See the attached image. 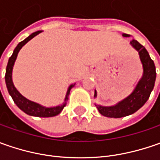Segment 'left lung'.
I'll list each match as a JSON object with an SVG mask.
<instances>
[{
	"label": "left lung",
	"instance_id": "1",
	"mask_svg": "<svg viewBox=\"0 0 160 160\" xmlns=\"http://www.w3.org/2000/svg\"><path fill=\"white\" fill-rule=\"evenodd\" d=\"M123 36L129 37L130 35L123 34ZM130 43L139 53L143 68L142 77L140 79L132 93L127 96L123 101L117 103L116 105L105 107L95 104L99 112L104 117L119 118L136 112L148 101L151 91L154 88V84L156 81V68L153 60L150 57L147 50L137 41L132 40ZM96 97L97 92L94 91V98Z\"/></svg>",
	"mask_w": 160,
	"mask_h": 160
}]
</instances>
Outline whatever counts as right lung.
Here are the masks:
<instances>
[{
  "label": "right lung",
  "instance_id": "obj_1",
  "mask_svg": "<svg viewBox=\"0 0 160 160\" xmlns=\"http://www.w3.org/2000/svg\"><path fill=\"white\" fill-rule=\"evenodd\" d=\"M41 32L42 31L34 32V33L30 34L25 40L20 42L17 45L14 52L12 53V55L10 56V58H9V61H8V65H7V68H6V74H5V82H6V86H7V89H8L9 95L11 96V98L16 103V105L21 110H23L25 113L30 115V116H34V117L50 118V117L57 116L62 111V109L64 108L66 104H67V102L68 100V95L70 93V90L74 87L75 84H71V85L68 86L63 104L56 106V107L47 108L44 107V106H42L40 104L36 103V102L29 101L28 99L21 95L20 92L16 89V87L13 84V82H12V69H13V66H14V63H15L18 53L20 51L22 47L24 46L28 42H29L32 38H34L35 35L40 34Z\"/></svg>",
  "mask_w": 160,
  "mask_h": 160
}]
</instances>
